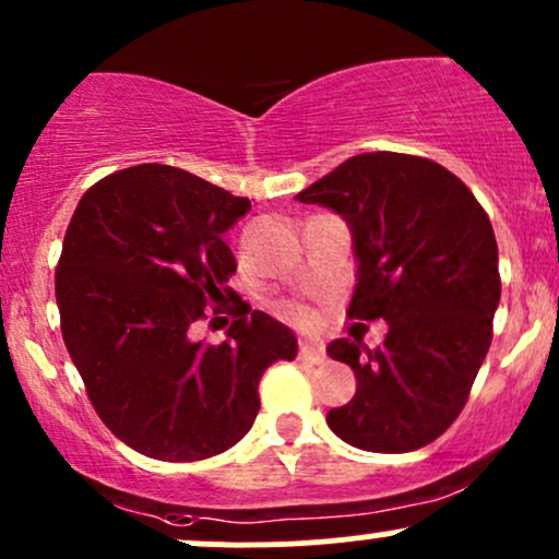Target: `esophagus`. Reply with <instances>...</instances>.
Instances as JSON below:
<instances>
[{
    "instance_id": "1",
    "label": "esophagus",
    "mask_w": 559,
    "mask_h": 559,
    "mask_svg": "<svg viewBox=\"0 0 559 559\" xmlns=\"http://www.w3.org/2000/svg\"><path fill=\"white\" fill-rule=\"evenodd\" d=\"M299 360H302V364L318 366L326 360V349L321 345H312V342H302V345H299Z\"/></svg>"
}]
</instances>
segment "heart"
Instances as JSON below:
<instances>
[{
  "label": "heart",
  "instance_id": "b5f03b06",
  "mask_svg": "<svg viewBox=\"0 0 559 559\" xmlns=\"http://www.w3.org/2000/svg\"><path fill=\"white\" fill-rule=\"evenodd\" d=\"M281 310H284L286 318H294V321H308V312L299 308V305H284Z\"/></svg>",
  "mask_w": 559,
  "mask_h": 559
}]
</instances>
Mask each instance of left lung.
Masks as SVG:
<instances>
[{"label": "left lung", "mask_w": 559, "mask_h": 559, "mask_svg": "<svg viewBox=\"0 0 559 559\" xmlns=\"http://www.w3.org/2000/svg\"><path fill=\"white\" fill-rule=\"evenodd\" d=\"M347 219L358 257L349 318L388 321L369 349L334 340L355 371L353 401L331 408V432L377 453L432 443L467 403L493 336L499 249L490 219L453 171L411 153H360L294 195Z\"/></svg>", "instance_id": "8db88e82"}]
</instances>
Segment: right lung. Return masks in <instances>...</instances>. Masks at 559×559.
<instances>
[{"instance_id":"1","label":"right lung","mask_w":559,"mask_h":559,"mask_svg":"<svg viewBox=\"0 0 559 559\" xmlns=\"http://www.w3.org/2000/svg\"><path fill=\"white\" fill-rule=\"evenodd\" d=\"M251 201L167 164H138L79 201L55 267L69 355L92 408L143 456L199 462L236 445L260 411V379L294 360L297 340L228 286L225 230ZM236 296L242 308L219 346L192 326Z\"/></svg>"}]
</instances>
